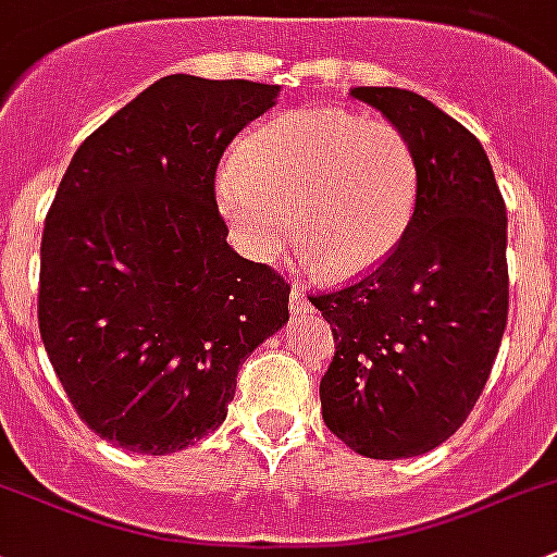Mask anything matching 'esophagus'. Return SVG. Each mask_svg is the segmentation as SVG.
<instances>
[{
    "label": "esophagus",
    "instance_id": "34e87169",
    "mask_svg": "<svg viewBox=\"0 0 557 557\" xmlns=\"http://www.w3.org/2000/svg\"><path fill=\"white\" fill-rule=\"evenodd\" d=\"M304 312H312V304L307 301L304 290L298 288V285H294V288H290V314L298 318V314H304Z\"/></svg>",
    "mask_w": 557,
    "mask_h": 557
}]
</instances>
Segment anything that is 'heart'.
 Here are the masks:
<instances>
[{
	"label": "heart",
	"instance_id": "b5f03b06",
	"mask_svg": "<svg viewBox=\"0 0 557 557\" xmlns=\"http://www.w3.org/2000/svg\"><path fill=\"white\" fill-rule=\"evenodd\" d=\"M215 197L239 248L274 261L294 234L333 280L373 272L411 232L421 160L411 136L384 116L344 109L288 111L253 127Z\"/></svg>",
	"mask_w": 557,
	"mask_h": 557
}]
</instances>
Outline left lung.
I'll use <instances>...</instances> for the list:
<instances>
[{
	"label": "left lung",
	"instance_id": "left-lung-1",
	"mask_svg": "<svg viewBox=\"0 0 557 557\" xmlns=\"http://www.w3.org/2000/svg\"><path fill=\"white\" fill-rule=\"evenodd\" d=\"M417 144L411 232L382 267L309 301L331 323L325 426L368 459L448 441L488 382L510 307L507 210L480 140L400 87H352Z\"/></svg>",
	"mask_w": 557,
	"mask_h": 557
}]
</instances>
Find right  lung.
Segmentation results:
<instances>
[{"mask_svg":"<svg viewBox=\"0 0 557 557\" xmlns=\"http://www.w3.org/2000/svg\"><path fill=\"white\" fill-rule=\"evenodd\" d=\"M277 85L162 77L85 138L45 219L39 333L96 435L165 456L219 430L290 285L237 256L215 168Z\"/></svg>","mask_w":557,"mask_h":557,"instance_id":"1","label":"right lung"}]
</instances>
